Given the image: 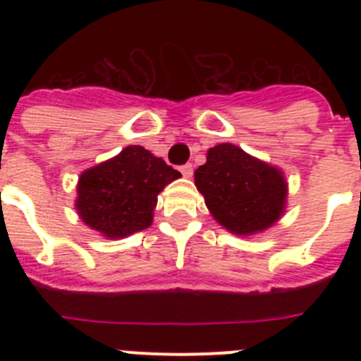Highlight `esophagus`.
Returning <instances> with one entry per match:
<instances>
[{
    "label": "esophagus",
    "mask_w": 361,
    "mask_h": 361,
    "mask_svg": "<svg viewBox=\"0 0 361 361\" xmlns=\"http://www.w3.org/2000/svg\"><path fill=\"white\" fill-rule=\"evenodd\" d=\"M180 171H183L184 177L190 178L191 175H193V164H184V166H180Z\"/></svg>",
    "instance_id": "obj_1"
}]
</instances>
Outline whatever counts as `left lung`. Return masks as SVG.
<instances>
[{
  "instance_id": "left-lung-1",
  "label": "left lung",
  "mask_w": 361,
  "mask_h": 361,
  "mask_svg": "<svg viewBox=\"0 0 361 361\" xmlns=\"http://www.w3.org/2000/svg\"><path fill=\"white\" fill-rule=\"evenodd\" d=\"M195 186L220 226L235 235H255L282 216L288 183L282 171L229 142L208 149L195 170Z\"/></svg>"
}]
</instances>
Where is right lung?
<instances>
[{
    "mask_svg": "<svg viewBox=\"0 0 361 361\" xmlns=\"http://www.w3.org/2000/svg\"><path fill=\"white\" fill-rule=\"evenodd\" d=\"M180 177L177 170L142 146L82 171L75 209L88 228L106 238H124L149 228L157 195Z\"/></svg>",
    "mask_w": 361,
    "mask_h": 361,
    "instance_id": "1",
    "label": "right lung"
}]
</instances>
